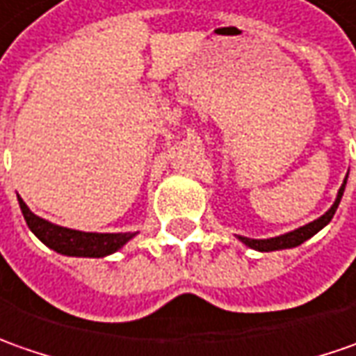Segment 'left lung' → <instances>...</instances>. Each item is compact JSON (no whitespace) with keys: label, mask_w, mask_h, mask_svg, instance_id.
I'll list each match as a JSON object with an SVG mask.
<instances>
[{"label":"left lung","mask_w":356,"mask_h":356,"mask_svg":"<svg viewBox=\"0 0 356 356\" xmlns=\"http://www.w3.org/2000/svg\"><path fill=\"white\" fill-rule=\"evenodd\" d=\"M345 185H347V179L343 181V185H341V189H339L337 199H335V202H333V207H331L323 216H319L317 220H313V222H309V225L298 228V230H291V232H288V234L276 236V238L254 240V238H244V236H238V238L242 240L246 246H250V248H254V250H260V252H274V250H284V248L300 246V244H303L305 240L312 238L313 234H317L325 225H329V222H331V218H333L335 211H337L339 202H341V197H343Z\"/></svg>","instance_id":"obj_1"}]
</instances>
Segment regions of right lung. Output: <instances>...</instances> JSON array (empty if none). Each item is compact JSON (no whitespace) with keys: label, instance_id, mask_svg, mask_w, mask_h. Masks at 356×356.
<instances>
[{"label":"right lung","instance_id":"1","mask_svg":"<svg viewBox=\"0 0 356 356\" xmlns=\"http://www.w3.org/2000/svg\"><path fill=\"white\" fill-rule=\"evenodd\" d=\"M17 199L21 213L25 216V222L31 228L33 234L43 244H47L49 248H53L58 254H65V256L104 258L108 254L120 250L129 238L136 236L131 232L100 234V232H80V230H72V228L58 227V225H53L41 216L33 215L29 207L23 202V199L21 197H17Z\"/></svg>","mask_w":356,"mask_h":356}]
</instances>
